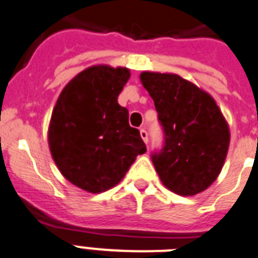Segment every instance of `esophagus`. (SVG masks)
Returning <instances> with one entry per match:
<instances>
[{"label": "esophagus", "instance_id": "1", "mask_svg": "<svg viewBox=\"0 0 258 258\" xmlns=\"http://www.w3.org/2000/svg\"><path fill=\"white\" fill-rule=\"evenodd\" d=\"M140 136H142V139H143V142L146 144L148 143V133L146 131L144 128H140Z\"/></svg>", "mask_w": 258, "mask_h": 258}]
</instances>
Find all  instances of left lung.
<instances>
[{
  "label": "left lung",
  "mask_w": 258,
  "mask_h": 258,
  "mask_svg": "<svg viewBox=\"0 0 258 258\" xmlns=\"http://www.w3.org/2000/svg\"><path fill=\"white\" fill-rule=\"evenodd\" d=\"M164 144L151 159L162 183L181 196L205 190L217 179L229 147V127L215 99L176 74L144 71Z\"/></svg>",
  "instance_id": "obj_1"
}]
</instances>
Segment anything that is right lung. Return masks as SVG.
<instances>
[{"mask_svg": "<svg viewBox=\"0 0 258 258\" xmlns=\"http://www.w3.org/2000/svg\"><path fill=\"white\" fill-rule=\"evenodd\" d=\"M128 79V69L91 66L64 86L51 114L54 162L70 183L91 194L116 185L147 151L139 130L128 124V110L118 103Z\"/></svg>", "mask_w": 258, "mask_h": 258, "instance_id": "1", "label": "right lung"}]
</instances>
